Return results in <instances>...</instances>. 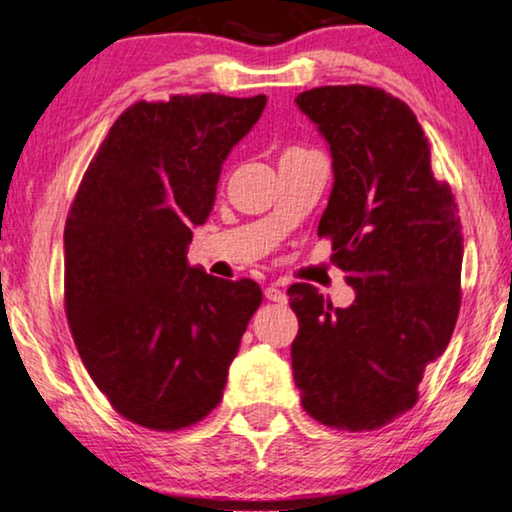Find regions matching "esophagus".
I'll return each mask as SVG.
<instances>
[{
    "label": "esophagus",
    "mask_w": 512,
    "mask_h": 512,
    "mask_svg": "<svg viewBox=\"0 0 512 512\" xmlns=\"http://www.w3.org/2000/svg\"><path fill=\"white\" fill-rule=\"evenodd\" d=\"M264 297H267L269 302H278V304L288 302V295H285L281 288H276V285H269V288H264Z\"/></svg>",
    "instance_id": "34e87169"
}]
</instances>
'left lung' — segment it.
<instances>
[{"label": "left lung", "mask_w": 512, "mask_h": 512, "mask_svg": "<svg viewBox=\"0 0 512 512\" xmlns=\"http://www.w3.org/2000/svg\"><path fill=\"white\" fill-rule=\"evenodd\" d=\"M297 107L330 145V201L318 236L356 299L335 309L309 283L288 288L299 332L292 377L320 424L374 431L417 403L424 370L452 339L463 236L447 182L403 100L374 86H320Z\"/></svg>", "instance_id": "left-lung-1"}]
</instances>
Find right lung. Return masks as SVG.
<instances>
[{
  "label": "right lung",
  "instance_id": "obj_1",
  "mask_svg": "<svg viewBox=\"0 0 512 512\" xmlns=\"http://www.w3.org/2000/svg\"><path fill=\"white\" fill-rule=\"evenodd\" d=\"M267 95L140 100L109 128L65 222V313L95 386L121 417L180 431L222 400L262 304L250 278L189 267L222 163Z\"/></svg>",
  "mask_w": 512,
  "mask_h": 512
}]
</instances>
